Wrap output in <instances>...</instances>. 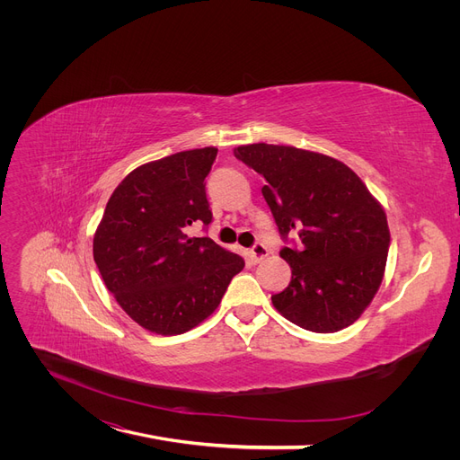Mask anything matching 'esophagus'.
Returning a JSON list of instances; mask_svg holds the SVG:
<instances>
[{"label": "esophagus", "mask_w": 460, "mask_h": 460, "mask_svg": "<svg viewBox=\"0 0 460 460\" xmlns=\"http://www.w3.org/2000/svg\"><path fill=\"white\" fill-rule=\"evenodd\" d=\"M248 255H250V262L257 264L259 261H262L264 257L269 255V250H267V246H264L262 243H255V244L252 246V250L248 252Z\"/></svg>", "instance_id": "34e87169"}]
</instances>
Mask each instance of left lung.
Returning <instances> with one entry per match:
<instances>
[{"label":"left lung","instance_id":"obj_1","mask_svg":"<svg viewBox=\"0 0 460 460\" xmlns=\"http://www.w3.org/2000/svg\"><path fill=\"white\" fill-rule=\"evenodd\" d=\"M234 156L264 177L281 238L298 244L279 255L291 264L274 307L296 326L332 333L350 326L382 283L390 250L388 220L367 186L343 162L285 145L253 143Z\"/></svg>","mask_w":460,"mask_h":460}]
</instances>
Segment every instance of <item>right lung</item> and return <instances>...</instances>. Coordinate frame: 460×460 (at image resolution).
<instances>
[{
    "label": "right lung",
    "mask_w": 460,
    "mask_h": 460,
    "mask_svg": "<svg viewBox=\"0 0 460 460\" xmlns=\"http://www.w3.org/2000/svg\"><path fill=\"white\" fill-rule=\"evenodd\" d=\"M217 149L182 151L143 164L120 182L93 238L99 272L127 315L145 330L177 335L220 305L244 259L188 226L212 222L205 177Z\"/></svg>",
    "instance_id": "obj_1"
}]
</instances>
